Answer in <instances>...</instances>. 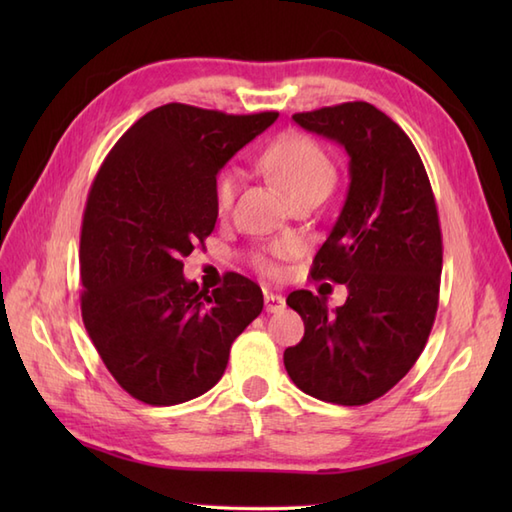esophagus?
<instances>
[{"label":"esophagus","mask_w":512,"mask_h":512,"mask_svg":"<svg viewBox=\"0 0 512 512\" xmlns=\"http://www.w3.org/2000/svg\"><path fill=\"white\" fill-rule=\"evenodd\" d=\"M264 301H266V312H279V310H284V306H286L284 297L275 295V292H266Z\"/></svg>","instance_id":"34e87169"}]
</instances>
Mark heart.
Listing matches in <instances>:
<instances>
[{
    "instance_id": "b5f03b06",
    "label": "heart",
    "mask_w": 512,
    "mask_h": 512,
    "mask_svg": "<svg viewBox=\"0 0 512 512\" xmlns=\"http://www.w3.org/2000/svg\"><path fill=\"white\" fill-rule=\"evenodd\" d=\"M262 167L284 187L292 200L303 193L323 191L328 193L336 180V165L319 140L306 134H286L270 145L262 158ZM242 184V171L231 167L220 173L215 182V206L228 211L235 202V195ZM295 253V244L279 242L273 246V257H288ZM257 266L264 273H277V266L270 257H257Z\"/></svg>"
}]
</instances>
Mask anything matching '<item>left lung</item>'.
<instances>
[{"label":"left lung","mask_w":512,"mask_h":512,"mask_svg":"<svg viewBox=\"0 0 512 512\" xmlns=\"http://www.w3.org/2000/svg\"><path fill=\"white\" fill-rule=\"evenodd\" d=\"M292 121L345 147L350 189L312 279L347 286L334 312L310 290L290 292L306 334L284 352L301 391L334 405H367L418 361L436 321L442 233L438 206L409 136L365 101L301 112Z\"/></svg>","instance_id":"8db88e82"}]
</instances>
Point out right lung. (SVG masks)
Returning a JSON list of instances; mask_svg holds the SVG:
<instances>
[{"instance_id": "right-lung-1", "label": "right lung", "mask_w": 512, "mask_h": 512, "mask_svg": "<svg viewBox=\"0 0 512 512\" xmlns=\"http://www.w3.org/2000/svg\"><path fill=\"white\" fill-rule=\"evenodd\" d=\"M167 103L127 129L96 173L81 224V317L129 396L169 407L222 378L231 345L264 308L255 281L213 292L182 257L213 233L217 173L277 121Z\"/></svg>"}]
</instances>
